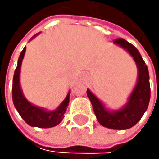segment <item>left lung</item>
Returning <instances> with one entry per match:
<instances>
[{
	"label": "left lung",
	"instance_id": "8db88e82",
	"mask_svg": "<svg viewBox=\"0 0 159 159\" xmlns=\"http://www.w3.org/2000/svg\"><path fill=\"white\" fill-rule=\"evenodd\" d=\"M113 42L131 54L138 68L137 84L129 98V102L122 110L110 112L89 89H87V95L91 102L96 118L102 126L113 130H126L141 119L148 108L151 97L149 71L144 60L134 45L122 38L115 39Z\"/></svg>",
	"mask_w": 159,
	"mask_h": 159
}]
</instances>
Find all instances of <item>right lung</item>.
I'll return each mask as SVG.
<instances>
[{"label":"right lung","mask_w":159,"mask_h":159,"mask_svg":"<svg viewBox=\"0 0 159 159\" xmlns=\"http://www.w3.org/2000/svg\"><path fill=\"white\" fill-rule=\"evenodd\" d=\"M25 52V48L22 50L18 65L13 76V84H12V100L16 110L21 115V117L30 126L38 127V128H51L58 125L64 118V113L68 107L70 101V93L63 103L57 108V110L53 111H46L31 105L23 95L20 88V70L22 60L24 58Z\"/></svg>","instance_id":"1"}]
</instances>
